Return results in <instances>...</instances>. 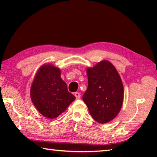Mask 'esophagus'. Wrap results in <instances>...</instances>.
<instances>
[{"label": "esophagus", "mask_w": 157, "mask_h": 157, "mask_svg": "<svg viewBox=\"0 0 157 157\" xmlns=\"http://www.w3.org/2000/svg\"><path fill=\"white\" fill-rule=\"evenodd\" d=\"M75 96L76 98V99H79V98H80V94H79V93L78 92H75Z\"/></svg>", "instance_id": "obj_1"}]
</instances>
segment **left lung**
<instances>
[{"label":"left lung","mask_w":157,"mask_h":157,"mask_svg":"<svg viewBox=\"0 0 157 157\" xmlns=\"http://www.w3.org/2000/svg\"><path fill=\"white\" fill-rule=\"evenodd\" d=\"M88 88L82 97L95 121L107 123L121 109L124 88L120 75L112 63L102 60L86 69Z\"/></svg>","instance_id":"obj_1"}]
</instances>
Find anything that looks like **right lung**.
Segmentation results:
<instances>
[{
  "instance_id": "right-lung-1",
  "label": "right lung",
  "mask_w": 157,
  "mask_h": 157,
  "mask_svg": "<svg viewBox=\"0 0 157 157\" xmlns=\"http://www.w3.org/2000/svg\"><path fill=\"white\" fill-rule=\"evenodd\" d=\"M30 98L39 112L48 119L57 118L75 99L61 78L60 69L50 63L43 64L36 71Z\"/></svg>"
}]
</instances>
